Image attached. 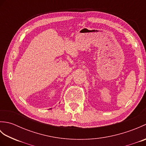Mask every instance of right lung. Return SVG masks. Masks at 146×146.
Masks as SVG:
<instances>
[{
  "label": "right lung",
  "mask_w": 146,
  "mask_h": 146,
  "mask_svg": "<svg viewBox=\"0 0 146 146\" xmlns=\"http://www.w3.org/2000/svg\"><path fill=\"white\" fill-rule=\"evenodd\" d=\"M50 109H51V108H50Z\"/></svg>",
  "instance_id": "right-lung-1"
}]
</instances>
